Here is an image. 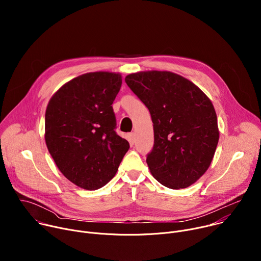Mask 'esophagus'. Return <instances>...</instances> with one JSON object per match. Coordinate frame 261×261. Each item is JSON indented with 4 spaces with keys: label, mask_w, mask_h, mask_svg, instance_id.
Here are the masks:
<instances>
[{
    "label": "esophagus",
    "mask_w": 261,
    "mask_h": 261,
    "mask_svg": "<svg viewBox=\"0 0 261 261\" xmlns=\"http://www.w3.org/2000/svg\"><path fill=\"white\" fill-rule=\"evenodd\" d=\"M128 140H129L130 144L133 145L135 143V134L134 133H129L128 134Z\"/></svg>",
    "instance_id": "obj_1"
}]
</instances>
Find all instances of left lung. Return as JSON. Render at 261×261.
Masks as SVG:
<instances>
[{
	"label": "left lung",
	"instance_id": "obj_1",
	"mask_svg": "<svg viewBox=\"0 0 261 261\" xmlns=\"http://www.w3.org/2000/svg\"><path fill=\"white\" fill-rule=\"evenodd\" d=\"M125 82L150 110L154 124V147L146 157L151 173L167 188L189 187L208 169L219 141L212 101L170 71H140Z\"/></svg>",
	"mask_w": 261,
	"mask_h": 261
}]
</instances>
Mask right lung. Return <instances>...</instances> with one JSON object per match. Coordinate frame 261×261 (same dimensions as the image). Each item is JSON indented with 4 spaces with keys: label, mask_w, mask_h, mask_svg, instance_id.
Returning <instances> with one entry per match:
<instances>
[{
    "label": "right lung",
    "mask_w": 261,
    "mask_h": 261,
    "mask_svg": "<svg viewBox=\"0 0 261 261\" xmlns=\"http://www.w3.org/2000/svg\"><path fill=\"white\" fill-rule=\"evenodd\" d=\"M122 86L116 72H90L63 85L45 111V142L60 171L86 190L113 178L129 150L119 136L114 103Z\"/></svg>",
    "instance_id": "obj_1"
}]
</instances>
